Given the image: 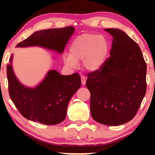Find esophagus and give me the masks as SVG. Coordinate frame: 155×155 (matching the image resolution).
I'll list each match as a JSON object with an SVG mask.
<instances>
[{"mask_svg": "<svg viewBox=\"0 0 155 155\" xmlns=\"http://www.w3.org/2000/svg\"><path fill=\"white\" fill-rule=\"evenodd\" d=\"M86 80L87 79L84 77V76H81V84L84 85L86 84Z\"/></svg>", "mask_w": 155, "mask_h": 155, "instance_id": "1", "label": "esophagus"}]
</instances>
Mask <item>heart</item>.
Returning <instances> with one entry per match:
<instances>
[{
	"label": "heart",
	"mask_w": 155,
	"mask_h": 155,
	"mask_svg": "<svg viewBox=\"0 0 155 155\" xmlns=\"http://www.w3.org/2000/svg\"><path fill=\"white\" fill-rule=\"evenodd\" d=\"M109 49V42L104 35L84 33L76 37L71 44L70 54L64 57V63L74 68L77 67L78 62L83 60V66L86 70L97 71L106 63Z\"/></svg>",
	"instance_id": "1"
}]
</instances>
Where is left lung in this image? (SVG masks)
Here are the masks:
<instances>
[{"label":"left lung","instance_id":"obj_1","mask_svg":"<svg viewBox=\"0 0 155 155\" xmlns=\"http://www.w3.org/2000/svg\"><path fill=\"white\" fill-rule=\"evenodd\" d=\"M113 37L110 57L100 70L87 74L90 112L99 123L117 126L136 114L147 91V64L140 47L120 29L106 28Z\"/></svg>","mask_w":155,"mask_h":155}]
</instances>
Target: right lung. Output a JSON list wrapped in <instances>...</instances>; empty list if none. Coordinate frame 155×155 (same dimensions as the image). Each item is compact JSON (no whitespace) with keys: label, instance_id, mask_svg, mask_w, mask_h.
<instances>
[{"label":"right lung","instance_id":"obj_1","mask_svg":"<svg viewBox=\"0 0 155 155\" xmlns=\"http://www.w3.org/2000/svg\"><path fill=\"white\" fill-rule=\"evenodd\" d=\"M74 31L72 26L38 31L16 47H40L62 54ZM12 59L13 54L6 67L8 92L21 114L28 120L47 125L63 122L66 117L69 101L81 87L79 74L64 76L50 70L37 86L29 87L23 85L16 76Z\"/></svg>","mask_w":155,"mask_h":155}]
</instances>
